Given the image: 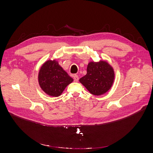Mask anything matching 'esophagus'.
Instances as JSON below:
<instances>
[{
	"label": "esophagus",
	"mask_w": 153,
	"mask_h": 153,
	"mask_svg": "<svg viewBox=\"0 0 153 153\" xmlns=\"http://www.w3.org/2000/svg\"><path fill=\"white\" fill-rule=\"evenodd\" d=\"M73 78H74V80H75V82H78V80H79V78H78V76L77 75H74L73 76Z\"/></svg>",
	"instance_id": "1"
}]
</instances>
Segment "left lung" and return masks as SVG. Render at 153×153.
<instances>
[{"label": "left lung", "instance_id": "obj_1", "mask_svg": "<svg viewBox=\"0 0 153 153\" xmlns=\"http://www.w3.org/2000/svg\"><path fill=\"white\" fill-rule=\"evenodd\" d=\"M115 79L114 68L106 61H91L87 67V74L79 80L80 82L96 96L105 94L112 87Z\"/></svg>", "mask_w": 153, "mask_h": 153}]
</instances>
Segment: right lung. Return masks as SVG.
I'll return each instance as SVG.
<instances>
[{"label": "right lung", "mask_w": 153, "mask_h": 153, "mask_svg": "<svg viewBox=\"0 0 153 153\" xmlns=\"http://www.w3.org/2000/svg\"><path fill=\"white\" fill-rule=\"evenodd\" d=\"M38 79L41 89L53 97L61 96L66 87L73 81L55 59H49L42 64Z\"/></svg>", "instance_id": "add662e5"}]
</instances>
